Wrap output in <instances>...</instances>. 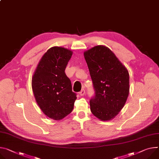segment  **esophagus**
Returning a JSON list of instances; mask_svg holds the SVG:
<instances>
[{
  "mask_svg": "<svg viewBox=\"0 0 159 159\" xmlns=\"http://www.w3.org/2000/svg\"><path fill=\"white\" fill-rule=\"evenodd\" d=\"M79 94H80L81 96H84V95L85 94V90H84V89H82V90H81V91H80V92L79 93Z\"/></svg>",
  "mask_w": 159,
  "mask_h": 159,
  "instance_id": "esophagus-1",
  "label": "esophagus"
}]
</instances>
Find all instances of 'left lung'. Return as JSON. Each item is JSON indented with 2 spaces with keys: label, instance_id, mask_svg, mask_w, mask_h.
<instances>
[{
  "label": "left lung",
  "instance_id": "left-lung-1",
  "mask_svg": "<svg viewBox=\"0 0 159 159\" xmlns=\"http://www.w3.org/2000/svg\"><path fill=\"white\" fill-rule=\"evenodd\" d=\"M95 89L90 101L94 116L102 121L114 119L124 107L129 93L126 67L108 47L94 46L84 52Z\"/></svg>",
  "mask_w": 159,
  "mask_h": 159
}]
</instances>
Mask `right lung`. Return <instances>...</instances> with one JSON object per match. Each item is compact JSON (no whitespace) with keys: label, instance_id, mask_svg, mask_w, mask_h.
Masks as SVG:
<instances>
[{"label":"right lung","instance_id":"obj_1","mask_svg":"<svg viewBox=\"0 0 159 159\" xmlns=\"http://www.w3.org/2000/svg\"><path fill=\"white\" fill-rule=\"evenodd\" d=\"M73 54L71 50L54 46L40 60L32 78L36 102L49 118L60 120L74 108L76 94L65 70Z\"/></svg>","mask_w":159,"mask_h":159}]
</instances>
